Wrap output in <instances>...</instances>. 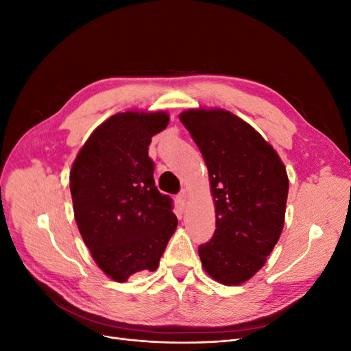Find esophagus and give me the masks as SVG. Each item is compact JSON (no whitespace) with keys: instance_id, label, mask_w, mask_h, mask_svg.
I'll return each mask as SVG.
<instances>
[{"instance_id":"34e87169","label":"esophagus","mask_w":351,"mask_h":351,"mask_svg":"<svg viewBox=\"0 0 351 351\" xmlns=\"http://www.w3.org/2000/svg\"><path fill=\"white\" fill-rule=\"evenodd\" d=\"M187 199H189V193L186 192V190H182V192L177 195V202L180 204V206L184 208L187 205Z\"/></svg>"}]
</instances>
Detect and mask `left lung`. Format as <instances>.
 <instances>
[{
    "instance_id": "obj_1",
    "label": "left lung",
    "mask_w": 351,
    "mask_h": 351,
    "mask_svg": "<svg viewBox=\"0 0 351 351\" xmlns=\"http://www.w3.org/2000/svg\"><path fill=\"white\" fill-rule=\"evenodd\" d=\"M208 167L215 232L199 246L202 267L224 285L250 280L267 262L284 227L289 177L274 147L230 111L180 114Z\"/></svg>"
}]
</instances>
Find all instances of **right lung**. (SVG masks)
<instances>
[{
  "instance_id": "1",
  "label": "right lung",
  "mask_w": 351,
  "mask_h": 351,
  "mask_svg": "<svg viewBox=\"0 0 351 351\" xmlns=\"http://www.w3.org/2000/svg\"><path fill=\"white\" fill-rule=\"evenodd\" d=\"M168 121L165 111L114 114L71 165L74 219L93 261L114 281L155 271L177 228L173 200L156 189L147 155Z\"/></svg>"
}]
</instances>
